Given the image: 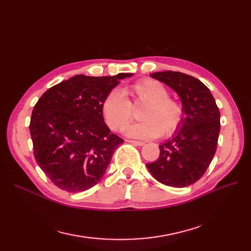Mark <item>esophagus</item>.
I'll use <instances>...</instances> for the list:
<instances>
[{"instance_id": "34e87169", "label": "esophagus", "mask_w": 251, "mask_h": 251, "mask_svg": "<svg viewBox=\"0 0 251 251\" xmlns=\"http://www.w3.org/2000/svg\"><path fill=\"white\" fill-rule=\"evenodd\" d=\"M126 141L134 144V146H137V147H142L144 144V142H142V141H136V140H126Z\"/></svg>"}]
</instances>
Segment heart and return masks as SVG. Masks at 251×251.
Returning a JSON list of instances; mask_svg holds the SVG:
<instances>
[{
	"label": "heart",
	"instance_id": "heart-1",
	"mask_svg": "<svg viewBox=\"0 0 251 251\" xmlns=\"http://www.w3.org/2000/svg\"><path fill=\"white\" fill-rule=\"evenodd\" d=\"M130 95L135 102H146L141 113L143 121L127 126L125 133L128 137L137 139L171 137L182 125L184 116L183 105L169 97L166 87L153 78H143L134 85L125 88L124 92L115 89L105 96L102 113L108 126L113 130H121L132 119Z\"/></svg>",
	"mask_w": 251,
	"mask_h": 251
}]
</instances>
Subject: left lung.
Returning <instances> with one entry per match:
<instances>
[{
	"instance_id": "obj_1",
	"label": "left lung",
	"mask_w": 251,
	"mask_h": 251,
	"mask_svg": "<svg viewBox=\"0 0 251 251\" xmlns=\"http://www.w3.org/2000/svg\"><path fill=\"white\" fill-rule=\"evenodd\" d=\"M150 76L165 83L180 97L184 116L173 137L159 146L160 156L147 168L157 181L184 187L198 181L216 153L220 112L214 96L202 81L180 72H155Z\"/></svg>"
}]
</instances>
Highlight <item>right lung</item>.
<instances>
[{"label": "right lung", "instance_id": "right-lung-1", "mask_svg": "<svg viewBox=\"0 0 251 251\" xmlns=\"http://www.w3.org/2000/svg\"><path fill=\"white\" fill-rule=\"evenodd\" d=\"M132 75H75L47 90L34 105L29 128L35 160L60 189L83 192L102 178L124 142L104 124L102 102Z\"/></svg>", "mask_w": 251, "mask_h": 251}]
</instances>
